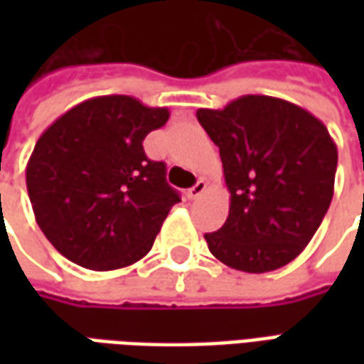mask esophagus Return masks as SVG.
I'll list each match as a JSON object with an SVG mask.
<instances>
[{"label": "esophagus", "instance_id": "34e87169", "mask_svg": "<svg viewBox=\"0 0 364 364\" xmlns=\"http://www.w3.org/2000/svg\"><path fill=\"white\" fill-rule=\"evenodd\" d=\"M205 191H206V181H205V179H198V181L195 183V185H193V187L189 189V197L191 198H198L200 195H203V193H205Z\"/></svg>", "mask_w": 364, "mask_h": 364}]
</instances>
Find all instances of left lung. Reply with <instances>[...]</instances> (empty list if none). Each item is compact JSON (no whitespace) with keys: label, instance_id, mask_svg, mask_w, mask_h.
<instances>
[{"label":"left lung","instance_id":"8db88e82","mask_svg":"<svg viewBox=\"0 0 364 364\" xmlns=\"http://www.w3.org/2000/svg\"><path fill=\"white\" fill-rule=\"evenodd\" d=\"M220 150L230 213L205 234L214 257L244 273L296 259L333 197L337 146L320 119L269 95H244L224 109H198Z\"/></svg>","mask_w":364,"mask_h":364}]
</instances>
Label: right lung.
I'll use <instances>...</instances> for the list:
<instances>
[{"label": "right lung", "instance_id": "obj_1", "mask_svg": "<svg viewBox=\"0 0 364 364\" xmlns=\"http://www.w3.org/2000/svg\"><path fill=\"white\" fill-rule=\"evenodd\" d=\"M169 119L166 107L130 95L75 105L36 140L27 191L36 224L66 259L112 271L150 252L171 206L181 198L166 164L144 154V138Z\"/></svg>", "mask_w": 364, "mask_h": 364}]
</instances>
